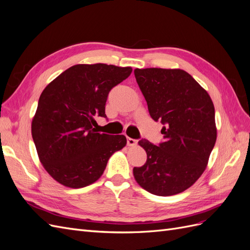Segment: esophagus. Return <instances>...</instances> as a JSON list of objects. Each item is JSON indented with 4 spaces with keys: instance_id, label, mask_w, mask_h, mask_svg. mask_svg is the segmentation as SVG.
<instances>
[{
    "instance_id": "obj_1",
    "label": "esophagus",
    "mask_w": 250,
    "mask_h": 250,
    "mask_svg": "<svg viewBox=\"0 0 250 250\" xmlns=\"http://www.w3.org/2000/svg\"><path fill=\"white\" fill-rule=\"evenodd\" d=\"M138 144V140H134V139H131V138H127V145L128 146H135Z\"/></svg>"
}]
</instances>
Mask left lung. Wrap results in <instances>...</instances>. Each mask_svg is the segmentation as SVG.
<instances>
[{
  "label": "left lung",
  "instance_id": "8db88e82",
  "mask_svg": "<svg viewBox=\"0 0 250 250\" xmlns=\"http://www.w3.org/2000/svg\"><path fill=\"white\" fill-rule=\"evenodd\" d=\"M142 94L154 121L164 125L157 145L142 139L147 161L133 168L137 183L151 194L171 196L184 192L206 170L217 129L215 108L207 90L179 69H135Z\"/></svg>",
  "mask_w": 250,
  "mask_h": 250
}]
</instances>
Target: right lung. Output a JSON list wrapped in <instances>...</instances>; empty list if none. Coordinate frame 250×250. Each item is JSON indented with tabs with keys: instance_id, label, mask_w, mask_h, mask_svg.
Wrapping results in <instances>:
<instances>
[{
	"instance_id": "1",
	"label": "right lung",
	"mask_w": 250,
	"mask_h": 250,
	"mask_svg": "<svg viewBox=\"0 0 250 250\" xmlns=\"http://www.w3.org/2000/svg\"><path fill=\"white\" fill-rule=\"evenodd\" d=\"M132 69L112 64H76L42 90L32 121L40 160L59 184L78 188L99 179L109 157L126 145L123 134L97 132L95 118H106L112 87Z\"/></svg>"
}]
</instances>
